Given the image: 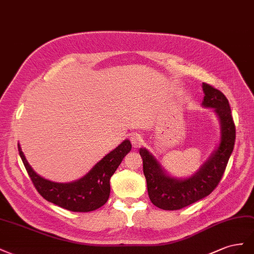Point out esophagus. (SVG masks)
I'll return each instance as SVG.
<instances>
[{
	"mask_svg": "<svg viewBox=\"0 0 254 254\" xmlns=\"http://www.w3.org/2000/svg\"><path fill=\"white\" fill-rule=\"evenodd\" d=\"M131 141H132V144L134 147H138L139 144L142 142V137H141V135L137 134V133L132 134L131 135Z\"/></svg>",
	"mask_w": 254,
	"mask_h": 254,
	"instance_id": "obj_1",
	"label": "esophagus"
}]
</instances>
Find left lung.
Returning <instances> with one entry per match:
<instances>
[{
    "instance_id": "8db88e82",
    "label": "left lung",
    "mask_w": 254,
    "mask_h": 254,
    "mask_svg": "<svg viewBox=\"0 0 254 254\" xmlns=\"http://www.w3.org/2000/svg\"><path fill=\"white\" fill-rule=\"evenodd\" d=\"M202 107L213 108L220 125V137L215 150L192 175L178 178L166 170L162 163L146 148H140L143 175L152 203L165 211H177L205 198L218 185L234 148L235 126L229 101L221 91L202 84Z\"/></svg>"
}]
</instances>
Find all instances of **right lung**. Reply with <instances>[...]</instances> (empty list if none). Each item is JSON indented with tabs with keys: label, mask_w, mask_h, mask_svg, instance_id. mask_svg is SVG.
I'll list each match as a JSON object with an SVG mask.
<instances>
[{
	"label": "right lung",
	"mask_w": 254,
	"mask_h": 254,
	"mask_svg": "<svg viewBox=\"0 0 254 254\" xmlns=\"http://www.w3.org/2000/svg\"><path fill=\"white\" fill-rule=\"evenodd\" d=\"M19 154L36 190L47 201L71 212L87 213L106 203L110 197V180L123 158L132 149L131 141L123 140L99 161L86 175L68 183L53 182L36 172L18 143Z\"/></svg>",
	"instance_id": "1"
}]
</instances>
